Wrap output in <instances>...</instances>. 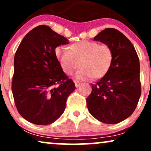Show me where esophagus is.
<instances>
[{
    "instance_id": "1",
    "label": "esophagus",
    "mask_w": 151,
    "mask_h": 151,
    "mask_svg": "<svg viewBox=\"0 0 151 151\" xmlns=\"http://www.w3.org/2000/svg\"><path fill=\"white\" fill-rule=\"evenodd\" d=\"M74 84H75L76 87H78V86H80V84H81V83L79 82V81H77V80H74Z\"/></svg>"
}]
</instances>
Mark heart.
I'll return each mask as SVG.
<instances>
[{
	"label": "heart",
	"instance_id": "obj_1",
	"mask_svg": "<svg viewBox=\"0 0 151 151\" xmlns=\"http://www.w3.org/2000/svg\"><path fill=\"white\" fill-rule=\"evenodd\" d=\"M55 54L62 70L71 74L79 67L76 78L80 80L100 79L108 73L114 61V51L107 44L96 41L81 40L71 45L70 49L65 46L57 47Z\"/></svg>",
	"mask_w": 151,
	"mask_h": 151
}]
</instances>
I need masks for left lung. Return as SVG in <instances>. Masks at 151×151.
<instances>
[{"mask_svg":"<svg viewBox=\"0 0 151 151\" xmlns=\"http://www.w3.org/2000/svg\"><path fill=\"white\" fill-rule=\"evenodd\" d=\"M93 40L111 47L114 61L108 73L91 84L86 105L98 121L118 124L133 113L141 96L139 59L131 41L116 29L106 28Z\"/></svg>","mask_w":151,"mask_h":151,"instance_id":"obj_1","label":"left lung"}]
</instances>
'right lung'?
<instances>
[{"instance_id": "obj_1", "label": "right lung", "mask_w": 151, "mask_h": 151, "mask_svg": "<svg viewBox=\"0 0 151 151\" xmlns=\"http://www.w3.org/2000/svg\"><path fill=\"white\" fill-rule=\"evenodd\" d=\"M69 43L49 26L42 25L26 35L17 49L12 91L19 114L32 124L46 126L58 120L76 89L55 54L57 47Z\"/></svg>"}]
</instances>
